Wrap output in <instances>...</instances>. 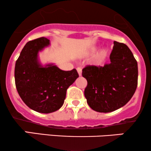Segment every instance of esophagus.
<instances>
[{"label": "esophagus", "mask_w": 151, "mask_h": 151, "mask_svg": "<svg viewBox=\"0 0 151 151\" xmlns=\"http://www.w3.org/2000/svg\"><path fill=\"white\" fill-rule=\"evenodd\" d=\"M77 70L78 74H79V75L81 76V72H82V70H81V69L80 68V67H78V68L77 69Z\"/></svg>", "instance_id": "esophagus-1"}]
</instances>
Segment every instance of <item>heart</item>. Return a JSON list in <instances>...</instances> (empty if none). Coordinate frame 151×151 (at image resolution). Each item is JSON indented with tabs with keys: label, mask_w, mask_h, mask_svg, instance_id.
I'll use <instances>...</instances> for the list:
<instances>
[{
	"label": "heart",
	"mask_w": 151,
	"mask_h": 151,
	"mask_svg": "<svg viewBox=\"0 0 151 151\" xmlns=\"http://www.w3.org/2000/svg\"><path fill=\"white\" fill-rule=\"evenodd\" d=\"M95 48H92L91 50V52H93L95 51ZM109 55V49L106 47L101 48L96 55H94L93 58V63L94 65H100L105 61Z\"/></svg>",
	"instance_id": "b5f03b06"
}]
</instances>
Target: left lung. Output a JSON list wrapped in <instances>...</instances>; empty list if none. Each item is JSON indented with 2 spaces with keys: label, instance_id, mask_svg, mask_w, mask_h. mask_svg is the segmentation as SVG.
Masks as SVG:
<instances>
[{
  "label": "left lung",
  "instance_id": "left-lung-1",
  "mask_svg": "<svg viewBox=\"0 0 151 151\" xmlns=\"http://www.w3.org/2000/svg\"><path fill=\"white\" fill-rule=\"evenodd\" d=\"M111 62L104 67L86 66L82 76L87 80L84 96L93 110L109 113L124 106L138 84V64L124 43L114 42Z\"/></svg>",
  "mask_w": 151,
  "mask_h": 151
}]
</instances>
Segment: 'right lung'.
Masks as SVG:
<instances>
[{
	"mask_svg": "<svg viewBox=\"0 0 151 151\" xmlns=\"http://www.w3.org/2000/svg\"><path fill=\"white\" fill-rule=\"evenodd\" d=\"M50 45L46 37L27 42L15 67V86L20 98L29 108L42 114L61 108L67 89L79 77L75 69L64 71L53 63H41L39 52Z\"/></svg>",
	"mask_w": 151,
	"mask_h": 151,
	"instance_id": "add662e5",
	"label": "right lung"
}]
</instances>
